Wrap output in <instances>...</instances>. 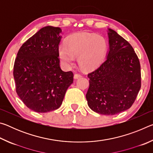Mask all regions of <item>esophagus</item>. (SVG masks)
<instances>
[{"label": "esophagus", "mask_w": 153, "mask_h": 153, "mask_svg": "<svg viewBox=\"0 0 153 153\" xmlns=\"http://www.w3.org/2000/svg\"><path fill=\"white\" fill-rule=\"evenodd\" d=\"M82 77V76H80L79 74H75L74 76V78L75 79H77L80 78V77Z\"/></svg>", "instance_id": "34e87169"}]
</instances>
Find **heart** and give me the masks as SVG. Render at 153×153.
Masks as SVG:
<instances>
[{
	"mask_svg": "<svg viewBox=\"0 0 153 153\" xmlns=\"http://www.w3.org/2000/svg\"><path fill=\"white\" fill-rule=\"evenodd\" d=\"M107 43L101 36L92 33H80L71 37L67 41H62L58 47L59 57L63 65L70 67L74 63L75 56L85 69L98 66L107 53Z\"/></svg>",
	"mask_w": 153,
	"mask_h": 153,
	"instance_id": "1",
	"label": "heart"
}]
</instances>
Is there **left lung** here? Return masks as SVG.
<instances>
[{"instance_id": "obj_1", "label": "left lung", "mask_w": 153, "mask_h": 153, "mask_svg": "<svg viewBox=\"0 0 153 153\" xmlns=\"http://www.w3.org/2000/svg\"><path fill=\"white\" fill-rule=\"evenodd\" d=\"M106 59L88 74L90 86L86 97L94 112L113 115L130 108L141 87L140 64L132 46L108 28Z\"/></svg>"}]
</instances>
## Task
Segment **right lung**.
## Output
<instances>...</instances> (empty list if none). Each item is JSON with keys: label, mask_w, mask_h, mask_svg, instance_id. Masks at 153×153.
I'll use <instances>...</instances> for the list:
<instances>
[{"label": "right lung", "mask_w": 153, "mask_h": 153, "mask_svg": "<svg viewBox=\"0 0 153 153\" xmlns=\"http://www.w3.org/2000/svg\"><path fill=\"white\" fill-rule=\"evenodd\" d=\"M60 27L46 26L23 44L13 67L17 94L31 110L47 113L60 107L67 88L74 82L71 71L59 65Z\"/></svg>", "instance_id": "right-lung-1"}]
</instances>
